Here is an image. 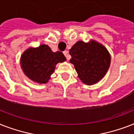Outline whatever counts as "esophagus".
Instances as JSON below:
<instances>
[{"label": "esophagus", "mask_w": 134, "mask_h": 134, "mask_svg": "<svg viewBox=\"0 0 134 134\" xmlns=\"http://www.w3.org/2000/svg\"><path fill=\"white\" fill-rule=\"evenodd\" d=\"M63 53H64V55L66 56L67 60H69V56L68 55V51H65L63 52Z\"/></svg>", "instance_id": "obj_1"}]
</instances>
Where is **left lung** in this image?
<instances>
[{"label": "left lung", "instance_id": "8db88e82", "mask_svg": "<svg viewBox=\"0 0 134 134\" xmlns=\"http://www.w3.org/2000/svg\"><path fill=\"white\" fill-rule=\"evenodd\" d=\"M70 63L84 83L92 85L104 77L110 64L109 53L103 45L79 41L69 50Z\"/></svg>", "mask_w": 134, "mask_h": 134}]
</instances>
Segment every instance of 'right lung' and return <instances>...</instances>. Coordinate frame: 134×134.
<instances>
[{
	"instance_id": "obj_1",
	"label": "right lung",
	"mask_w": 134,
	"mask_h": 134,
	"mask_svg": "<svg viewBox=\"0 0 134 134\" xmlns=\"http://www.w3.org/2000/svg\"><path fill=\"white\" fill-rule=\"evenodd\" d=\"M66 58L60 51L53 52L48 45L30 48L22 54L21 66L30 79L39 83H46L53 73L57 63H63Z\"/></svg>"
}]
</instances>
